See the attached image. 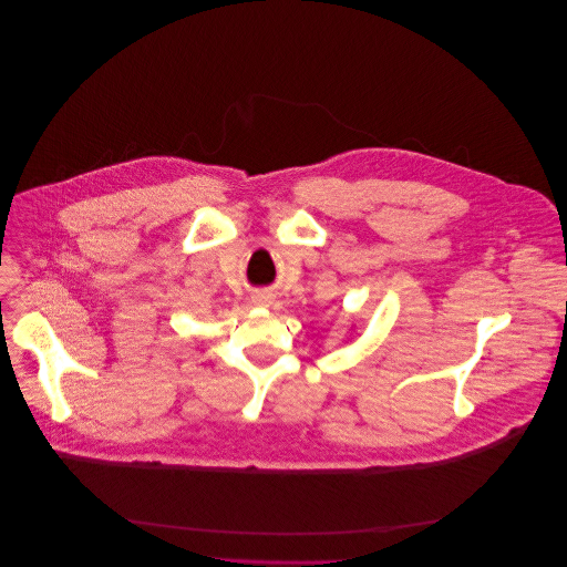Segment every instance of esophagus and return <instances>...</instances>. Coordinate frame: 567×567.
I'll list each match as a JSON object with an SVG mask.
<instances>
[{
	"label": "esophagus",
	"mask_w": 567,
	"mask_h": 567,
	"mask_svg": "<svg viewBox=\"0 0 567 567\" xmlns=\"http://www.w3.org/2000/svg\"><path fill=\"white\" fill-rule=\"evenodd\" d=\"M252 301L259 303V306H268V303L272 301V295H268V292H257V295L252 297Z\"/></svg>",
	"instance_id": "obj_1"
}]
</instances>
